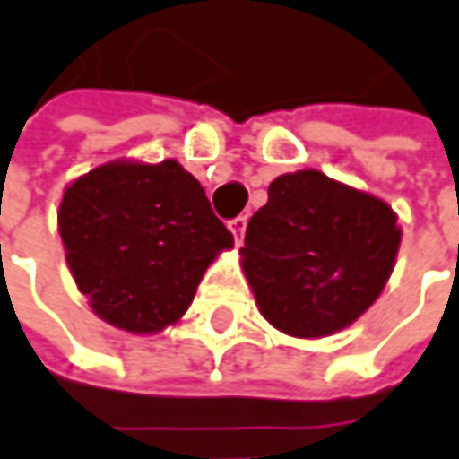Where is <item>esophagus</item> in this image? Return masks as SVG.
<instances>
[{
  "mask_svg": "<svg viewBox=\"0 0 459 459\" xmlns=\"http://www.w3.org/2000/svg\"><path fill=\"white\" fill-rule=\"evenodd\" d=\"M246 223H248V218H246V215H236L233 221H229V229L230 233H233V238H236V244H241V241H244Z\"/></svg>",
  "mask_w": 459,
  "mask_h": 459,
  "instance_id": "obj_1",
  "label": "esophagus"
}]
</instances>
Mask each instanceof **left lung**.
<instances>
[{
	"instance_id": "obj_1",
	"label": "left lung",
	"mask_w": 459,
	"mask_h": 459,
	"mask_svg": "<svg viewBox=\"0 0 459 459\" xmlns=\"http://www.w3.org/2000/svg\"><path fill=\"white\" fill-rule=\"evenodd\" d=\"M402 229L381 198L317 169L281 175L251 215L241 266L261 315L294 338L333 335L384 292Z\"/></svg>"
}]
</instances>
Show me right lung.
<instances>
[{
  "label": "right lung",
  "mask_w": 459,
  "mask_h": 459,
  "mask_svg": "<svg viewBox=\"0 0 459 459\" xmlns=\"http://www.w3.org/2000/svg\"><path fill=\"white\" fill-rule=\"evenodd\" d=\"M57 229L93 312L136 335L178 323L211 261L233 246L200 182L175 160L91 169L65 187Z\"/></svg>",
  "instance_id": "add662e5"
}]
</instances>
